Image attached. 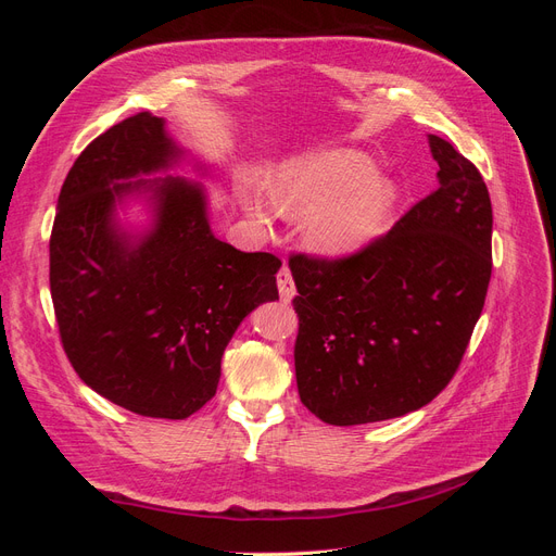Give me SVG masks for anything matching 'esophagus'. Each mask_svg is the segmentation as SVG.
<instances>
[{
	"instance_id": "34e87169",
	"label": "esophagus",
	"mask_w": 556,
	"mask_h": 556,
	"mask_svg": "<svg viewBox=\"0 0 556 556\" xmlns=\"http://www.w3.org/2000/svg\"><path fill=\"white\" fill-rule=\"evenodd\" d=\"M278 292H280V299L285 301V304H290L292 301V296H294V280H292V274H290V268L288 266H282L280 271H278Z\"/></svg>"
}]
</instances>
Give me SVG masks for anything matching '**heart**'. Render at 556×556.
I'll use <instances>...</instances> for the list:
<instances>
[{"instance_id": "obj_1", "label": "heart", "mask_w": 556, "mask_h": 556, "mask_svg": "<svg viewBox=\"0 0 556 556\" xmlns=\"http://www.w3.org/2000/svg\"><path fill=\"white\" fill-rule=\"evenodd\" d=\"M241 206L257 220L282 215L301 220V239L317 257L345 260L376 243L390 227L401 190L355 148H333L282 162L271 192L260 182L239 190Z\"/></svg>"}]
</instances>
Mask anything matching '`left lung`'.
Returning <instances> with one entry per match:
<instances>
[{
  "label": "left lung",
  "mask_w": 556,
  "mask_h": 556,
  "mask_svg": "<svg viewBox=\"0 0 556 556\" xmlns=\"http://www.w3.org/2000/svg\"><path fill=\"white\" fill-rule=\"evenodd\" d=\"M439 190L345 260L296 255L294 368L327 425L401 417L439 396L470 341L492 278V201L459 150L429 134Z\"/></svg>",
  "instance_id": "obj_1"
}]
</instances>
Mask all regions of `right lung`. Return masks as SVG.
Listing matches in <instances>:
<instances>
[{"mask_svg": "<svg viewBox=\"0 0 556 556\" xmlns=\"http://www.w3.org/2000/svg\"><path fill=\"white\" fill-rule=\"evenodd\" d=\"M182 162L208 176L164 117L113 125L66 174L50 233V294L76 374L115 406L162 419L215 396L233 331L278 299L280 260L215 239L204 185L172 174ZM137 200L141 230L119 220Z\"/></svg>", "mask_w": 556, "mask_h": 556, "instance_id": "obj_1", "label": "right lung"}]
</instances>
